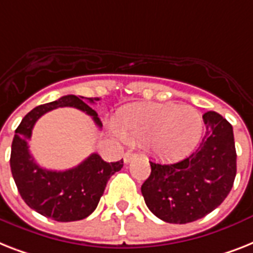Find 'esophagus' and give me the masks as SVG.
I'll return each instance as SVG.
<instances>
[{"label": "esophagus", "mask_w": 253, "mask_h": 253, "mask_svg": "<svg viewBox=\"0 0 253 253\" xmlns=\"http://www.w3.org/2000/svg\"><path fill=\"white\" fill-rule=\"evenodd\" d=\"M135 157H136V155H135V153H126V155H125V157H123V160H125V162H126V164H130V162L132 161Z\"/></svg>", "instance_id": "34e87169"}]
</instances>
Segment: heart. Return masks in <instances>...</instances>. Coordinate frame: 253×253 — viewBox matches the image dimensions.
<instances>
[{
  "label": "heart",
  "instance_id": "obj_1",
  "mask_svg": "<svg viewBox=\"0 0 253 253\" xmlns=\"http://www.w3.org/2000/svg\"><path fill=\"white\" fill-rule=\"evenodd\" d=\"M116 130L128 141H147L161 159L188 155L203 133V118L196 109L175 104H135L123 108L116 118Z\"/></svg>",
  "mask_w": 253,
  "mask_h": 253
}]
</instances>
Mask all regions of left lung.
<instances>
[{
  "instance_id": "1",
  "label": "left lung",
  "mask_w": 253,
  "mask_h": 253,
  "mask_svg": "<svg viewBox=\"0 0 253 253\" xmlns=\"http://www.w3.org/2000/svg\"><path fill=\"white\" fill-rule=\"evenodd\" d=\"M205 135L196 151L174 164L149 161L151 175L143 186L145 204L169 223L203 218L221 205L237 175L233 126L215 112L203 116Z\"/></svg>"
}]
</instances>
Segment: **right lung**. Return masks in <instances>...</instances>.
Listing matches in <instances>:
<instances>
[{"label":"right lung","instance_id":"1","mask_svg":"<svg viewBox=\"0 0 253 253\" xmlns=\"http://www.w3.org/2000/svg\"><path fill=\"white\" fill-rule=\"evenodd\" d=\"M98 100L67 94L32 109L15 130L10 156L11 174L24 203L44 217L58 222L88 217L97 207L109 178L123 168V160L109 164L97 153H92L73 169L53 171L39 166L28 149V140L36 121L53 109L77 108L91 116L98 127H102L97 113L85 104H94Z\"/></svg>","mask_w":253,"mask_h":253}]
</instances>
